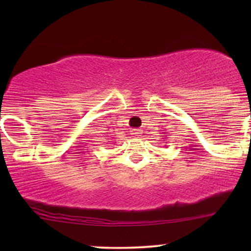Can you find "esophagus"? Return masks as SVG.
Returning <instances> with one entry per match:
<instances>
[{
    "mask_svg": "<svg viewBox=\"0 0 251 251\" xmlns=\"http://www.w3.org/2000/svg\"><path fill=\"white\" fill-rule=\"evenodd\" d=\"M131 134L133 135V137H139V135H140V129H137V128L131 129Z\"/></svg>",
    "mask_w": 251,
    "mask_h": 251,
    "instance_id": "34e87169",
    "label": "esophagus"
}]
</instances>
